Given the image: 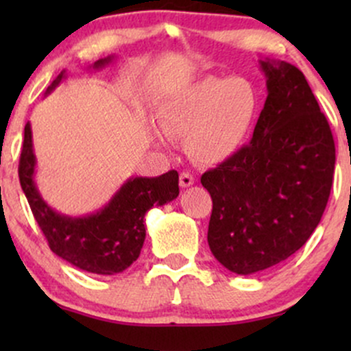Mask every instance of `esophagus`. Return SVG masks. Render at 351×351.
Segmentation results:
<instances>
[{"label": "esophagus", "mask_w": 351, "mask_h": 351, "mask_svg": "<svg viewBox=\"0 0 351 351\" xmlns=\"http://www.w3.org/2000/svg\"><path fill=\"white\" fill-rule=\"evenodd\" d=\"M191 184H195V178H193L191 173H186V171L181 173V175H180V186L181 188H188V186H191Z\"/></svg>", "instance_id": "obj_1"}]
</instances>
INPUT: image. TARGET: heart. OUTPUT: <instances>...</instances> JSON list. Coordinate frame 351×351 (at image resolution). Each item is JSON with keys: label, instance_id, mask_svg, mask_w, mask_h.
<instances>
[{"label": "heart", "instance_id": "b5f03b06", "mask_svg": "<svg viewBox=\"0 0 351 351\" xmlns=\"http://www.w3.org/2000/svg\"><path fill=\"white\" fill-rule=\"evenodd\" d=\"M259 112V94L243 77L206 75L173 94L158 112L155 138L186 136L196 162L217 165L243 147Z\"/></svg>", "mask_w": 351, "mask_h": 351}]
</instances>
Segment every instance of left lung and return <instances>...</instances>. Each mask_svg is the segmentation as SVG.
<instances>
[{
  "mask_svg": "<svg viewBox=\"0 0 351 351\" xmlns=\"http://www.w3.org/2000/svg\"><path fill=\"white\" fill-rule=\"evenodd\" d=\"M267 99L252 140L201 176L213 198L208 244L228 271H265L307 243L324 215L335 142L307 79L292 64L261 59Z\"/></svg>",
  "mask_w": 351,
  "mask_h": 351,
  "instance_id": "1",
  "label": "left lung"
}]
</instances>
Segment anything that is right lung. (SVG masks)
I'll return each mask as SVG.
<instances>
[{"label":"right lung","instance_id":"right-lung-1","mask_svg":"<svg viewBox=\"0 0 351 351\" xmlns=\"http://www.w3.org/2000/svg\"><path fill=\"white\" fill-rule=\"evenodd\" d=\"M114 59L112 54L95 60L90 69H104ZM62 79H66V71L47 87L46 95ZM36 165L33 130L27 122L19 158V181L31 211L56 256L74 267L99 276H114L130 267L138 259L147 236L145 215L153 206H163L180 195L178 173L175 170L155 178L132 176L97 211L69 216L59 213L43 198L36 184Z\"/></svg>","mask_w":351,"mask_h":351}]
</instances>
